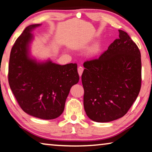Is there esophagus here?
Returning <instances> with one entry per match:
<instances>
[{
    "label": "esophagus",
    "mask_w": 152,
    "mask_h": 152,
    "mask_svg": "<svg viewBox=\"0 0 152 152\" xmlns=\"http://www.w3.org/2000/svg\"><path fill=\"white\" fill-rule=\"evenodd\" d=\"M83 70H84V68H83L82 66H79L78 68V74L80 76H81V75H82Z\"/></svg>",
    "instance_id": "1"
}]
</instances>
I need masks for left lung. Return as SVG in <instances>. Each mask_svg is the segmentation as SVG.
<instances>
[{
	"label": "left lung",
	"instance_id": "left-lung-1",
	"mask_svg": "<svg viewBox=\"0 0 152 152\" xmlns=\"http://www.w3.org/2000/svg\"><path fill=\"white\" fill-rule=\"evenodd\" d=\"M116 39L99 58L85 62L82 74L85 111L94 121L107 123L127 114L141 87V56L127 33Z\"/></svg>",
	"mask_w": 152,
	"mask_h": 152
}]
</instances>
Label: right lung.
<instances>
[{
  "instance_id": "add662e5",
  "label": "right lung",
  "mask_w": 152,
  "mask_h": 152,
  "mask_svg": "<svg viewBox=\"0 0 152 152\" xmlns=\"http://www.w3.org/2000/svg\"><path fill=\"white\" fill-rule=\"evenodd\" d=\"M40 24L27 27L17 38L10 53L8 80L15 98L25 113L51 120L61 116L70 89L78 83L77 64L58 65L37 62L29 56L31 32Z\"/></svg>"
}]
</instances>
